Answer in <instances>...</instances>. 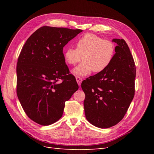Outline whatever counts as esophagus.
<instances>
[{
  "label": "esophagus",
  "instance_id": "34e87169",
  "mask_svg": "<svg viewBox=\"0 0 154 154\" xmlns=\"http://www.w3.org/2000/svg\"><path fill=\"white\" fill-rule=\"evenodd\" d=\"M76 80L78 84L79 85H80L81 83H82V78L80 76H76Z\"/></svg>",
  "mask_w": 154,
  "mask_h": 154
}]
</instances>
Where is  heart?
Returning <instances> with one entry per match:
<instances>
[{
  "mask_svg": "<svg viewBox=\"0 0 154 154\" xmlns=\"http://www.w3.org/2000/svg\"><path fill=\"white\" fill-rule=\"evenodd\" d=\"M76 48H69L64 53L65 61L69 65H75L84 60L73 70L78 76H85L92 71L99 73L107 68L116 53V46L112 42L103 39L94 34L88 33L79 38Z\"/></svg>",
  "mask_w": 154,
  "mask_h": 154,
  "instance_id": "1",
  "label": "heart"
}]
</instances>
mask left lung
<instances>
[{
    "mask_svg": "<svg viewBox=\"0 0 154 154\" xmlns=\"http://www.w3.org/2000/svg\"><path fill=\"white\" fill-rule=\"evenodd\" d=\"M118 45L109 66L82 83L87 119L101 128L118 124L127 113L135 94L136 66L123 39H113Z\"/></svg>",
    "mask_w": 154,
    "mask_h": 154,
    "instance_id": "8db88e82",
    "label": "left lung"
}]
</instances>
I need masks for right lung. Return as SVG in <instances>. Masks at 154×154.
Here are the masks:
<instances>
[{
  "label": "right lung",
  "mask_w": 154,
  "mask_h": 154,
  "mask_svg": "<svg viewBox=\"0 0 154 154\" xmlns=\"http://www.w3.org/2000/svg\"><path fill=\"white\" fill-rule=\"evenodd\" d=\"M82 31L43 26L23 46L17 66V94L26 115L36 123L47 126L57 122L66 101L78 89L63 48Z\"/></svg>",
  "instance_id": "1"
}]
</instances>
